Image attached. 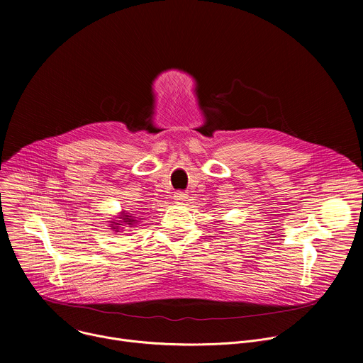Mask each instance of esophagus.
I'll return each instance as SVG.
<instances>
[{"instance_id":"1","label":"esophagus","mask_w":363,"mask_h":363,"mask_svg":"<svg viewBox=\"0 0 363 363\" xmlns=\"http://www.w3.org/2000/svg\"><path fill=\"white\" fill-rule=\"evenodd\" d=\"M186 198H188V196H186V194H185L184 191H177V192L174 194V199H175L177 202H179V203L184 202V201H186Z\"/></svg>"}]
</instances>
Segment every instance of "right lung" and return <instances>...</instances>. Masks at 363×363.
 Returning a JSON list of instances; mask_svg holds the SVG:
<instances>
[{
    "instance_id": "obj_1",
    "label": "right lung",
    "mask_w": 363,
    "mask_h": 363,
    "mask_svg": "<svg viewBox=\"0 0 363 363\" xmlns=\"http://www.w3.org/2000/svg\"><path fill=\"white\" fill-rule=\"evenodd\" d=\"M118 218H119L121 221H116V223H115V221H112V224H111V225H112V228H113L115 231H118V230H119V225H122V224H119V223L128 224L129 227H132L133 224H136V223H138V220H135V217H132L129 213H125V211H123V213L121 214V217H118Z\"/></svg>"
}]
</instances>
